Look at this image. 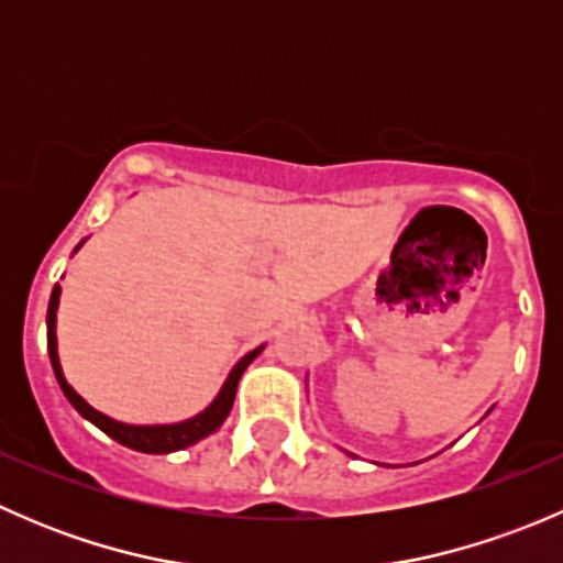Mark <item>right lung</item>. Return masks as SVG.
Returning <instances> with one entry per match:
<instances>
[{
  "instance_id": "obj_1",
  "label": "right lung",
  "mask_w": 563,
  "mask_h": 563,
  "mask_svg": "<svg viewBox=\"0 0 563 563\" xmlns=\"http://www.w3.org/2000/svg\"><path fill=\"white\" fill-rule=\"evenodd\" d=\"M87 240L78 242V247L73 253H78L81 245ZM59 297L62 288L59 283L54 286L48 299V316H45V329H48V356H51V367H54V376L59 382V389L65 391V397L70 400V406L81 413L87 422H92L95 428H100L108 439H113L117 444L128 446V450L135 452H146V455H168V452L185 450V446L198 444L201 439L212 435L214 430H220V424L225 422V417L231 413V406H234V395H236V384H240L242 373L247 371L250 362L264 351V345L253 349L250 354L242 356L234 367H231L229 378L223 382L214 400L209 402L203 411H198L196 417L181 419V422H172V424H130V422H119V419L108 417V413L98 411L95 406H89L76 389L67 384L65 373H62V362H59V351H56V310H59Z\"/></svg>"
}]
</instances>
